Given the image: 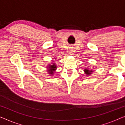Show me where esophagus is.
Segmentation results:
<instances>
[{
  "label": "esophagus",
  "instance_id": "34e87169",
  "mask_svg": "<svg viewBox=\"0 0 125 125\" xmlns=\"http://www.w3.org/2000/svg\"><path fill=\"white\" fill-rule=\"evenodd\" d=\"M70 54H71V55H73V51L72 49H71L70 50Z\"/></svg>",
  "mask_w": 125,
  "mask_h": 125
}]
</instances>
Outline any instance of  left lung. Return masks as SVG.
I'll return each instance as SVG.
<instances>
[{"mask_svg":"<svg viewBox=\"0 0 125 125\" xmlns=\"http://www.w3.org/2000/svg\"><path fill=\"white\" fill-rule=\"evenodd\" d=\"M84 72H85L86 74L89 75V74H91V73H92V71H91V70H89L88 69H85V70H84Z\"/></svg>","mask_w":125,"mask_h":125,"instance_id":"1","label":"left lung"}]
</instances>
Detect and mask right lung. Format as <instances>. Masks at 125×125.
Listing matches in <instances>:
<instances>
[{
  "instance_id": "right-lung-1",
  "label": "right lung",
  "mask_w": 125,
  "mask_h": 125,
  "mask_svg": "<svg viewBox=\"0 0 125 125\" xmlns=\"http://www.w3.org/2000/svg\"><path fill=\"white\" fill-rule=\"evenodd\" d=\"M49 67H48V68H49L48 71L49 72V73H50L51 75L53 74V71H55V70H56V65H55V64L54 63H53V64L52 65H50V66H49Z\"/></svg>"
}]
</instances>
